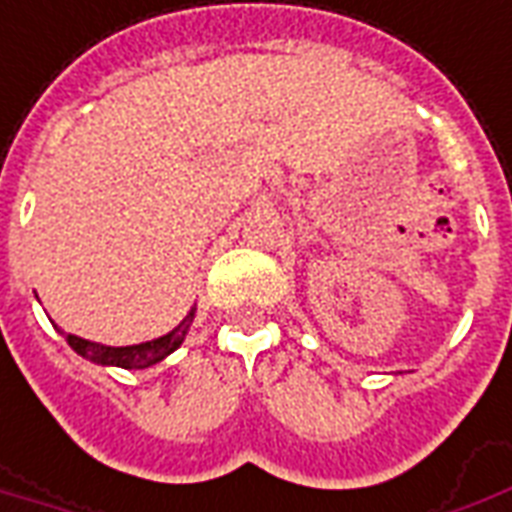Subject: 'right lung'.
Returning a JSON list of instances; mask_svg holds the SVG:
<instances>
[{"mask_svg": "<svg viewBox=\"0 0 512 512\" xmlns=\"http://www.w3.org/2000/svg\"><path fill=\"white\" fill-rule=\"evenodd\" d=\"M196 308H190V313L182 322L171 330V333L152 338V341L133 343V346H106V343L87 341V338H78V335H65V341L70 343V349L81 357H87L89 363L98 365H117V368H149V365L166 360L174 349H179V343L185 341L190 324H193Z\"/></svg>", "mask_w": 512, "mask_h": 512, "instance_id": "right-lung-1", "label": "right lung"}]
</instances>
